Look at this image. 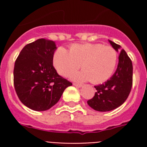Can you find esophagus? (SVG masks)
Returning a JSON list of instances; mask_svg holds the SVG:
<instances>
[{
    "instance_id": "esophagus-1",
    "label": "esophagus",
    "mask_w": 147,
    "mask_h": 147,
    "mask_svg": "<svg viewBox=\"0 0 147 147\" xmlns=\"http://www.w3.org/2000/svg\"><path fill=\"white\" fill-rule=\"evenodd\" d=\"M74 86H76L77 88H82V85H81V84H77V83H73Z\"/></svg>"
}]
</instances>
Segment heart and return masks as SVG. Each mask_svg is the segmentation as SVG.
Masks as SVG:
<instances>
[{
	"instance_id": "obj_1",
	"label": "heart",
	"mask_w": 147,
	"mask_h": 147,
	"mask_svg": "<svg viewBox=\"0 0 147 147\" xmlns=\"http://www.w3.org/2000/svg\"><path fill=\"white\" fill-rule=\"evenodd\" d=\"M117 63V53L111 47L98 43L71 45L69 51L58 48L53 54V65L58 73L68 76L79 68L82 71L71 75L80 82L90 80L100 84L108 80Z\"/></svg>"
}]
</instances>
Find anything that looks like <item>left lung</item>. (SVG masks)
Returning a JSON list of instances; mask_svg holds the SVG:
<instances>
[{"instance_id": "left-lung-1", "label": "left lung", "mask_w": 147, "mask_h": 147, "mask_svg": "<svg viewBox=\"0 0 147 147\" xmlns=\"http://www.w3.org/2000/svg\"><path fill=\"white\" fill-rule=\"evenodd\" d=\"M117 52H120L116 71L104 84L94 86V96L87 101L95 111H110L123 105L130 94L133 84V65L127 54L121 46L108 40Z\"/></svg>"}]
</instances>
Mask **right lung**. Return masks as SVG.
I'll return each mask as SVG.
<instances>
[{
    "mask_svg": "<svg viewBox=\"0 0 147 147\" xmlns=\"http://www.w3.org/2000/svg\"><path fill=\"white\" fill-rule=\"evenodd\" d=\"M55 42L39 39L26 45L14 65L13 84L19 99L29 108L43 111L59 100L65 89L72 84L53 67Z\"/></svg>",
    "mask_w": 147,
    "mask_h": 147,
    "instance_id": "1",
    "label": "right lung"
}]
</instances>
